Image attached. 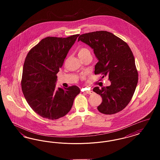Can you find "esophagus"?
Instances as JSON below:
<instances>
[{"instance_id":"obj_1","label":"esophagus","mask_w":160,"mask_h":160,"mask_svg":"<svg viewBox=\"0 0 160 160\" xmlns=\"http://www.w3.org/2000/svg\"><path fill=\"white\" fill-rule=\"evenodd\" d=\"M85 92H86V93H88V94H89V95L93 93V92L92 91H86Z\"/></svg>"}]
</instances>
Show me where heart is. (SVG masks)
I'll return each mask as SVG.
<instances>
[{"mask_svg": "<svg viewBox=\"0 0 160 160\" xmlns=\"http://www.w3.org/2000/svg\"><path fill=\"white\" fill-rule=\"evenodd\" d=\"M88 54H91L90 50L86 47H80L78 49V56L80 59H82Z\"/></svg>", "mask_w": 160, "mask_h": 160, "instance_id": "heart-1", "label": "heart"}]
</instances>
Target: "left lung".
<instances>
[{"instance_id":"obj_1","label":"left lung","mask_w":160,"mask_h":160,"mask_svg":"<svg viewBox=\"0 0 160 160\" xmlns=\"http://www.w3.org/2000/svg\"><path fill=\"white\" fill-rule=\"evenodd\" d=\"M81 41L90 46L98 62L95 74L108 77L111 85L93 88L102 101L97 107L105 114L116 113L128 104L138 83L135 59L128 45L121 38L107 31H96L81 35Z\"/></svg>"}]
</instances>
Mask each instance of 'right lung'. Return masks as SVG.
Returning a JSON list of instances; mask_svg holds the SVG:
<instances>
[{
    "label": "right lung",
    "mask_w": 160,
    "mask_h": 160,
    "mask_svg": "<svg viewBox=\"0 0 160 160\" xmlns=\"http://www.w3.org/2000/svg\"><path fill=\"white\" fill-rule=\"evenodd\" d=\"M78 36L46 37L25 59L21 82L23 95L32 109L44 118L54 120L65 116L80 92L77 86H56V74Z\"/></svg>",
    "instance_id": "obj_1"
}]
</instances>
